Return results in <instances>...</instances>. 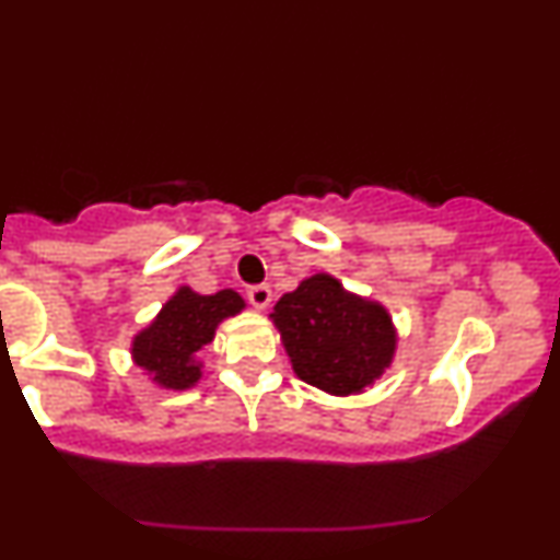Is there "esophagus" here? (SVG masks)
<instances>
[{
    "label": "esophagus",
    "instance_id": "obj_1",
    "mask_svg": "<svg viewBox=\"0 0 560 560\" xmlns=\"http://www.w3.org/2000/svg\"><path fill=\"white\" fill-rule=\"evenodd\" d=\"M247 300H249V305L258 307V311H266V307L271 305V300H273L271 287H266V284L253 287V289H249V292H247Z\"/></svg>",
    "mask_w": 560,
    "mask_h": 560
}]
</instances>
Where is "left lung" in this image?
Wrapping results in <instances>:
<instances>
[{
    "instance_id": "obj_1",
    "label": "left lung",
    "mask_w": 560,
    "mask_h": 560,
    "mask_svg": "<svg viewBox=\"0 0 560 560\" xmlns=\"http://www.w3.org/2000/svg\"><path fill=\"white\" fill-rule=\"evenodd\" d=\"M292 371L326 395H361L395 361L397 329L382 302L361 298L331 273H313L273 305Z\"/></svg>"
}]
</instances>
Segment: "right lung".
<instances>
[{
	"mask_svg": "<svg viewBox=\"0 0 560 560\" xmlns=\"http://www.w3.org/2000/svg\"><path fill=\"white\" fill-rule=\"evenodd\" d=\"M244 307L247 302L234 289L199 294L186 284L178 287L158 316L133 334L131 361L160 389L197 387L202 378L199 350L213 342L223 320L240 316Z\"/></svg>",
	"mask_w": 560,
	"mask_h": 560,
	"instance_id": "right-lung-1",
	"label": "right lung"
}]
</instances>
